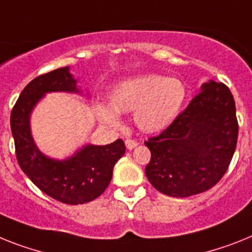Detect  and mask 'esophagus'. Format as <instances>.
Listing matches in <instances>:
<instances>
[{
	"label": "esophagus",
	"instance_id": "obj_1",
	"mask_svg": "<svg viewBox=\"0 0 252 252\" xmlns=\"http://www.w3.org/2000/svg\"><path fill=\"white\" fill-rule=\"evenodd\" d=\"M137 145H138V143H137L134 139H126V147L128 150H133Z\"/></svg>",
	"mask_w": 252,
	"mask_h": 252
}]
</instances>
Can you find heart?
I'll use <instances>...</instances> for the list:
<instances>
[{"label": "heart", "instance_id": "obj_1", "mask_svg": "<svg viewBox=\"0 0 252 252\" xmlns=\"http://www.w3.org/2000/svg\"><path fill=\"white\" fill-rule=\"evenodd\" d=\"M187 98L186 84L178 78L143 74L116 84L109 94V103H96L94 113L111 128L122 124L120 114L133 113L136 126L145 133L165 130L177 120Z\"/></svg>", "mask_w": 252, "mask_h": 252}]
</instances>
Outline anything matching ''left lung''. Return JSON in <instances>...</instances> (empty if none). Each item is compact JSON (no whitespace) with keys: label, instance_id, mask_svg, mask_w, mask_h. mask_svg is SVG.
<instances>
[{"label":"left lung","instance_id":"obj_1","mask_svg":"<svg viewBox=\"0 0 252 252\" xmlns=\"http://www.w3.org/2000/svg\"><path fill=\"white\" fill-rule=\"evenodd\" d=\"M237 137L229 88L209 80L172 126L145 142L151 151L146 177L158 192L172 197L208 191L227 172Z\"/></svg>","mask_w":252,"mask_h":252}]
</instances>
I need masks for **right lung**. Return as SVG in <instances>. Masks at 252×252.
Listing matches in <instances>:
<instances>
[{"mask_svg": "<svg viewBox=\"0 0 252 252\" xmlns=\"http://www.w3.org/2000/svg\"><path fill=\"white\" fill-rule=\"evenodd\" d=\"M77 83L69 66L34 78L19 96L10 119L23 172L42 192L67 205L86 204L102 194L113 178L114 165L126 152L122 139L105 146L84 145L63 160L48 158L38 149L31 130L32 111L46 94H82Z\"/></svg>", "mask_w": 252, "mask_h": 252, "instance_id": "add662e5", "label": "right lung"}]
</instances>
